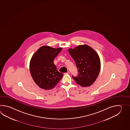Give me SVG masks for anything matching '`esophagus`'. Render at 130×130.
<instances>
[{"mask_svg":"<svg viewBox=\"0 0 130 130\" xmlns=\"http://www.w3.org/2000/svg\"><path fill=\"white\" fill-rule=\"evenodd\" d=\"M64 74H70V72H66V73H65Z\"/></svg>","mask_w":130,"mask_h":130,"instance_id":"1","label":"esophagus"}]
</instances>
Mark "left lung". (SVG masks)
Wrapping results in <instances>:
<instances>
[{
  "instance_id": "obj_1",
  "label": "left lung",
  "mask_w": 130,
  "mask_h": 130,
  "mask_svg": "<svg viewBox=\"0 0 130 130\" xmlns=\"http://www.w3.org/2000/svg\"><path fill=\"white\" fill-rule=\"evenodd\" d=\"M68 52L77 67V77L72 76L76 82L83 87L91 86L100 73V60L97 53L88 45H80Z\"/></svg>"
}]
</instances>
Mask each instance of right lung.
I'll return each mask as SVG.
<instances>
[{
	"mask_svg": "<svg viewBox=\"0 0 130 130\" xmlns=\"http://www.w3.org/2000/svg\"><path fill=\"white\" fill-rule=\"evenodd\" d=\"M62 48H53L49 46L40 47L32 56L30 62V71L36 84L44 90L53 88L63 76L58 72L54 59Z\"/></svg>",
	"mask_w": 130,
	"mask_h": 130,
	"instance_id": "1",
	"label": "right lung"
}]
</instances>
